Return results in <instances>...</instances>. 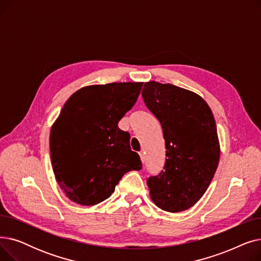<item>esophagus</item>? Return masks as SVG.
I'll use <instances>...</instances> for the list:
<instances>
[{
    "mask_svg": "<svg viewBox=\"0 0 261 261\" xmlns=\"http://www.w3.org/2000/svg\"><path fill=\"white\" fill-rule=\"evenodd\" d=\"M140 156H141V160H142V162L144 163V162H145V160H146V156H145V152H144V151H141V152H140Z\"/></svg>",
    "mask_w": 261,
    "mask_h": 261,
    "instance_id": "obj_1",
    "label": "esophagus"
}]
</instances>
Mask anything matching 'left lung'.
Segmentation results:
<instances>
[{"label": "left lung", "mask_w": 261, "mask_h": 261, "mask_svg": "<svg viewBox=\"0 0 261 261\" xmlns=\"http://www.w3.org/2000/svg\"><path fill=\"white\" fill-rule=\"evenodd\" d=\"M142 96L166 147L164 170L147 179L150 197L163 211H186L208 188L220 158L212 110L196 93L170 84L146 82Z\"/></svg>", "instance_id": "8db88e82"}]
</instances>
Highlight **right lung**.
I'll list each match as a JSON object with an SVG mask.
<instances>
[{"label": "right lung", "instance_id": "add662e5", "mask_svg": "<svg viewBox=\"0 0 261 261\" xmlns=\"http://www.w3.org/2000/svg\"><path fill=\"white\" fill-rule=\"evenodd\" d=\"M143 82L85 87L64 103L49 135L55 177L66 197L96 205L114 193L123 174L142 169L130 134L118 121L134 106Z\"/></svg>", "mask_w": 261, "mask_h": 261}]
</instances>
